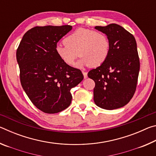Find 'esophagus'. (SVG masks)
I'll return each instance as SVG.
<instances>
[{"mask_svg":"<svg viewBox=\"0 0 156 156\" xmlns=\"http://www.w3.org/2000/svg\"><path fill=\"white\" fill-rule=\"evenodd\" d=\"M83 76H84V78H87V72H83Z\"/></svg>","mask_w":156,"mask_h":156,"instance_id":"obj_1","label":"esophagus"}]
</instances>
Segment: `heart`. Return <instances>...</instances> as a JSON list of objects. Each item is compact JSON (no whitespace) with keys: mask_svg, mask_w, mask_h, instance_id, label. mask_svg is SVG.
Wrapping results in <instances>:
<instances>
[{"mask_svg":"<svg viewBox=\"0 0 156 156\" xmlns=\"http://www.w3.org/2000/svg\"><path fill=\"white\" fill-rule=\"evenodd\" d=\"M64 43L58 44L56 52L60 59L69 66L80 56L82 58L76 65L77 67H98L109 54L110 43L106 34L89 29H78L65 38Z\"/></svg>","mask_w":156,"mask_h":156,"instance_id":"b5f03b06","label":"heart"}]
</instances>
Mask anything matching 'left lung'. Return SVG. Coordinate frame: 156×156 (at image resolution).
Returning a JSON list of instances; mask_svg holds the SVG:
<instances>
[{"label":"left lung","mask_w":156,"mask_h":156,"mask_svg":"<svg viewBox=\"0 0 156 156\" xmlns=\"http://www.w3.org/2000/svg\"><path fill=\"white\" fill-rule=\"evenodd\" d=\"M105 34L110 43L106 60L89 71L88 77L95 82L94 100L102 109L113 110L130 101L136 89L140 60L134 36L119 25L96 26Z\"/></svg>","instance_id":"obj_1"}]
</instances>
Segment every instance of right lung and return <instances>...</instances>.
<instances>
[{
  "label": "right lung",
  "instance_id": "add662e5",
  "mask_svg": "<svg viewBox=\"0 0 156 156\" xmlns=\"http://www.w3.org/2000/svg\"><path fill=\"white\" fill-rule=\"evenodd\" d=\"M71 25L35 27L26 32L16 51L21 85L35 106L46 113L69 106L70 90L83 80L80 69L68 65L56 52L57 43Z\"/></svg>",
  "mask_w": 156,
  "mask_h": 156
}]
</instances>
